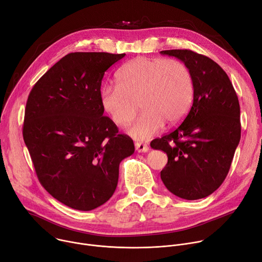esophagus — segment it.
I'll list each match as a JSON object with an SVG mask.
<instances>
[{"instance_id":"1","label":"esophagus","mask_w":262,"mask_h":262,"mask_svg":"<svg viewBox=\"0 0 262 262\" xmlns=\"http://www.w3.org/2000/svg\"><path fill=\"white\" fill-rule=\"evenodd\" d=\"M135 147L138 152H147L149 150L148 145L144 144V143H136Z\"/></svg>"}]
</instances>
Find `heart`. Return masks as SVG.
<instances>
[{
  "mask_svg": "<svg viewBox=\"0 0 262 262\" xmlns=\"http://www.w3.org/2000/svg\"><path fill=\"white\" fill-rule=\"evenodd\" d=\"M194 96L191 71L182 61L137 57L117 74V86H104L100 103L117 126H127L138 113H143L128 133L136 140H147L164 123L174 125L190 110Z\"/></svg>",
  "mask_w": 262,
  "mask_h": 262,
  "instance_id": "heart-1",
  "label": "heart"
}]
</instances>
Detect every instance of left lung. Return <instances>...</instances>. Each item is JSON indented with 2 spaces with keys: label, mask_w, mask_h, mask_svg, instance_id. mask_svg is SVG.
<instances>
[{
  "label": "left lung",
  "mask_w": 262,
  "mask_h": 262,
  "mask_svg": "<svg viewBox=\"0 0 262 262\" xmlns=\"http://www.w3.org/2000/svg\"><path fill=\"white\" fill-rule=\"evenodd\" d=\"M191 71L193 103L171 133L151 141L168 162L161 179L174 195L193 201L213 193L223 184L241 140V107L225 71L211 58L187 49L165 50Z\"/></svg>",
  "instance_id": "left-lung-1"
}]
</instances>
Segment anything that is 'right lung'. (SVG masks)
I'll list each match as a JSON object with an SVG mask.
<instances>
[{
  "mask_svg": "<svg viewBox=\"0 0 262 262\" xmlns=\"http://www.w3.org/2000/svg\"><path fill=\"white\" fill-rule=\"evenodd\" d=\"M125 56L74 52L33 85L23 137L41 186L63 205L90 211L107 202L119 164L135 151L133 140L103 116L100 88L105 71Z\"/></svg>",
  "mask_w": 262,
  "mask_h": 262,
  "instance_id": "add662e5",
  "label": "right lung"
}]
</instances>
